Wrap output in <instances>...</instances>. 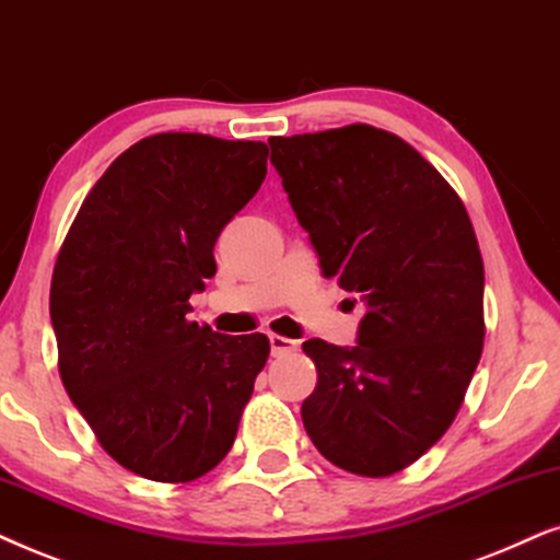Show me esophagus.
Returning a JSON list of instances; mask_svg holds the SVG:
<instances>
[{
  "mask_svg": "<svg viewBox=\"0 0 560 560\" xmlns=\"http://www.w3.org/2000/svg\"><path fill=\"white\" fill-rule=\"evenodd\" d=\"M271 353L273 355H287V353H294L296 348H300V342L292 340V338H284V335H271Z\"/></svg>",
  "mask_w": 560,
  "mask_h": 560,
  "instance_id": "1",
  "label": "esophagus"
}]
</instances>
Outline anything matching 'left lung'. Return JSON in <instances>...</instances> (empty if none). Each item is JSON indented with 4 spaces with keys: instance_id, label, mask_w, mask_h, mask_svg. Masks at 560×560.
I'll list each match as a JSON object with an SVG mask.
<instances>
[{
    "instance_id": "1",
    "label": "left lung",
    "mask_w": 560,
    "mask_h": 560,
    "mask_svg": "<svg viewBox=\"0 0 560 560\" xmlns=\"http://www.w3.org/2000/svg\"><path fill=\"white\" fill-rule=\"evenodd\" d=\"M319 266L361 294L358 346H302L317 366L304 430L330 464L382 479L412 466L464 405L483 350V260L453 186L394 132L271 138Z\"/></svg>"
}]
</instances>
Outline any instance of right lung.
Segmentation results:
<instances>
[{
  "instance_id": "obj_1",
  "label": "right lung",
  "mask_w": 560,
  "mask_h": 560,
  "mask_svg": "<svg viewBox=\"0 0 560 560\" xmlns=\"http://www.w3.org/2000/svg\"><path fill=\"white\" fill-rule=\"evenodd\" d=\"M266 143L159 132L112 161L58 250V371L119 466L189 483L233 448L266 335L186 319L218 271L214 243L266 178Z\"/></svg>"
}]
</instances>
